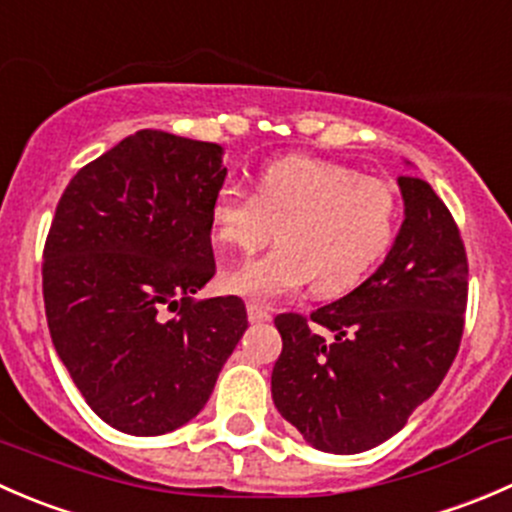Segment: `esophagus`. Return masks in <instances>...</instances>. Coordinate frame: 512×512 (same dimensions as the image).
Here are the masks:
<instances>
[{"instance_id":"1","label":"esophagus","mask_w":512,"mask_h":512,"mask_svg":"<svg viewBox=\"0 0 512 512\" xmlns=\"http://www.w3.org/2000/svg\"><path fill=\"white\" fill-rule=\"evenodd\" d=\"M247 319H250L252 324H260V322H270L272 314L267 312L265 307H260V304L247 302Z\"/></svg>"}]
</instances>
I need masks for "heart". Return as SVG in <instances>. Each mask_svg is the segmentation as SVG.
<instances>
[{
  "label": "heart",
  "mask_w": 512,
  "mask_h": 512,
  "mask_svg": "<svg viewBox=\"0 0 512 512\" xmlns=\"http://www.w3.org/2000/svg\"><path fill=\"white\" fill-rule=\"evenodd\" d=\"M275 227V250L223 272L227 292L272 302L312 282L314 294L337 297L359 287L391 255L401 230V200L381 180L302 156L265 165L255 193L237 183L215 190L210 232L220 247L252 252Z\"/></svg>",
  "instance_id": "heart-1"
}]
</instances>
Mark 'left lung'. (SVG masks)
Masks as SVG:
<instances>
[{
    "instance_id": "left-lung-1",
    "label": "left lung",
    "mask_w": 512,
    "mask_h": 512,
    "mask_svg": "<svg viewBox=\"0 0 512 512\" xmlns=\"http://www.w3.org/2000/svg\"><path fill=\"white\" fill-rule=\"evenodd\" d=\"M404 223L391 255L347 297L277 314V411L309 446L361 453L406 426L451 369L463 337L468 260L456 220L426 180L399 178Z\"/></svg>"
}]
</instances>
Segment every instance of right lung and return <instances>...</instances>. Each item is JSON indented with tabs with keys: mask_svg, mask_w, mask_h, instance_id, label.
I'll return each mask as SVG.
<instances>
[{
	"mask_svg": "<svg viewBox=\"0 0 512 512\" xmlns=\"http://www.w3.org/2000/svg\"><path fill=\"white\" fill-rule=\"evenodd\" d=\"M225 175L218 143L138 131L56 205L41 267L51 342L116 431L160 436L198 416L245 334L240 297L193 299L215 275L210 203Z\"/></svg>",
	"mask_w": 512,
	"mask_h": 512,
	"instance_id": "1",
	"label": "right lung"
}]
</instances>
